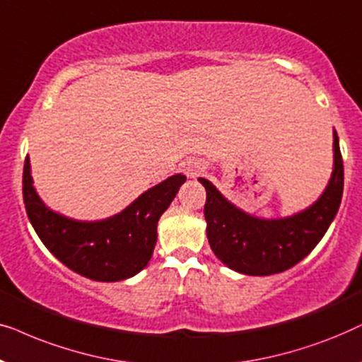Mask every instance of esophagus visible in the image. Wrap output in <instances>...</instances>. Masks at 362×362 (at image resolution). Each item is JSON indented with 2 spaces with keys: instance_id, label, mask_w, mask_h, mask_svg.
Segmentation results:
<instances>
[{
  "instance_id": "34e87169",
  "label": "esophagus",
  "mask_w": 362,
  "mask_h": 362,
  "mask_svg": "<svg viewBox=\"0 0 362 362\" xmlns=\"http://www.w3.org/2000/svg\"><path fill=\"white\" fill-rule=\"evenodd\" d=\"M202 163H199V162H195V163H189V165L185 167V173L189 177H195V175H199V172H202Z\"/></svg>"
}]
</instances>
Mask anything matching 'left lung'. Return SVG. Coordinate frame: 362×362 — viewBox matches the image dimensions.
I'll use <instances>...</instances> for the list:
<instances>
[{
	"mask_svg": "<svg viewBox=\"0 0 362 362\" xmlns=\"http://www.w3.org/2000/svg\"><path fill=\"white\" fill-rule=\"evenodd\" d=\"M334 167L326 190L311 206L286 218L264 220L230 204L206 178V238L216 258L226 267L252 276H268L295 267L325 237L338 214L344 185L338 134H332Z\"/></svg>",
	"mask_w": 362,
	"mask_h": 362,
	"instance_id": "1",
	"label": "left lung"
}]
</instances>
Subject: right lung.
<instances>
[{
  "label": "right lung",
  "mask_w": 362,
  "mask_h": 362,
  "mask_svg": "<svg viewBox=\"0 0 362 362\" xmlns=\"http://www.w3.org/2000/svg\"><path fill=\"white\" fill-rule=\"evenodd\" d=\"M185 175L168 177L110 218L81 221L47 209L33 187L24 160L23 199L28 218L46 248L72 272L94 281H120L147 267L157 243V223L175 199Z\"/></svg>",
  "instance_id": "right-lung-1"
}]
</instances>
